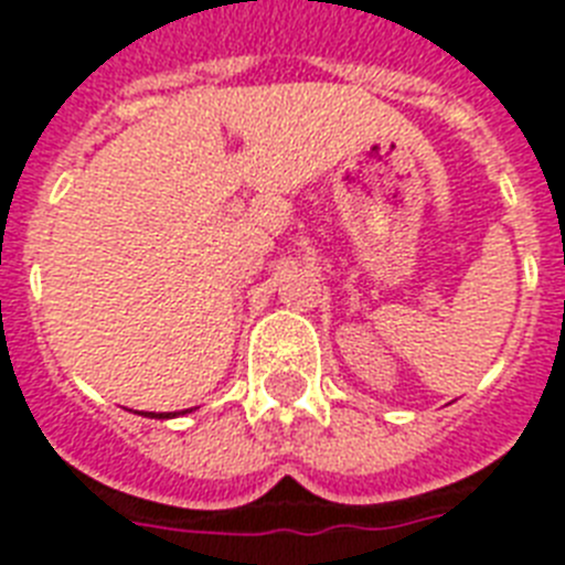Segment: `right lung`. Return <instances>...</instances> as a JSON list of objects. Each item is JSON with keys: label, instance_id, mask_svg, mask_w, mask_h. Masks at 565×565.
Instances as JSON below:
<instances>
[{"label": "right lung", "instance_id": "add662e5", "mask_svg": "<svg viewBox=\"0 0 565 565\" xmlns=\"http://www.w3.org/2000/svg\"><path fill=\"white\" fill-rule=\"evenodd\" d=\"M184 413H188V409H184ZM170 416H175V413H167V416H164V413H161V416H156V413H152L149 418H170Z\"/></svg>", "mask_w": 565, "mask_h": 565}]
</instances>
